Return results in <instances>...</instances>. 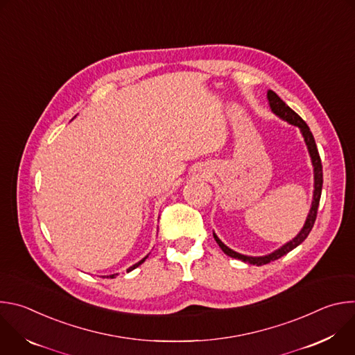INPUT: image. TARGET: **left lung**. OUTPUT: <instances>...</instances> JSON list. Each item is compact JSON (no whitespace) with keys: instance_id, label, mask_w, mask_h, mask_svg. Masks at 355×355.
Returning <instances> with one entry per match:
<instances>
[{"instance_id":"left-lung-1","label":"left lung","mask_w":355,"mask_h":355,"mask_svg":"<svg viewBox=\"0 0 355 355\" xmlns=\"http://www.w3.org/2000/svg\"><path fill=\"white\" fill-rule=\"evenodd\" d=\"M268 101H270V107L272 110V112L275 115H278L279 118H282L284 121L289 122L291 125H295L300 129L302 132V136L303 139H305L306 144H308V150L311 153V157H312V164L315 167V191H313V200H312V208H311V212L308 215V219L305 222V226H303V229L299 232V234L291 240L289 243H286L285 245H282L281 248L275 250L274 252H271V254L268 256H264V257H248V256H243V254H239V252L230 250L227 245H225L216 234H214L216 243L219 244V247L223 250L225 254H227L229 257L232 259H239L244 263H248V264H254V266H264V264H268L274 260H278L281 259L282 256L288 254V252L291 250H293L295 247H297L303 240H305L313 225H315V220H316V216H318V208H319V202H320V195H322V187H323V170H322V160H320V156H319V150H318V146H316V141H315V137L309 129V126L306 125V122L303 121L295 111H292L284 101L272 91L270 89L268 91Z\"/></svg>"}]
</instances>
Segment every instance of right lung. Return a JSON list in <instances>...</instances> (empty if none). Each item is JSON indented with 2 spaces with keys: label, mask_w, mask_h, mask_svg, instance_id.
<instances>
[{
  "label": "right lung",
  "mask_w": 355,
  "mask_h": 355,
  "mask_svg": "<svg viewBox=\"0 0 355 355\" xmlns=\"http://www.w3.org/2000/svg\"><path fill=\"white\" fill-rule=\"evenodd\" d=\"M144 260H146V257H144V259H143V260H140V261H139V263H137V264H135V266H132V267H130V268H129V270H128V272H129V271H132V270H135V268H137V267H139V266H140V264H141V263H144ZM108 278H115V274H114V275H110V277H108Z\"/></svg>",
  "instance_id": "1"
}]
</instances>
